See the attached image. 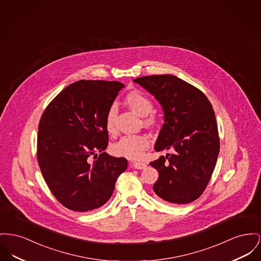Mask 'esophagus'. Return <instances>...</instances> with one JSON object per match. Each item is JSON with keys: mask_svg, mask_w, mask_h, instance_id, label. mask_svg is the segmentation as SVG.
<instances>
[{"mask_svg": "<svg viewBox=\"0 0 261 261\" xmlns=\"http://www.w3.org/2000/svg\"><path fill=\"white\" fill-rule=\"evenodd\" d=\"M147 167L145 163H133V168L137 169H144Z\"/></svg>", "mask_w": 261, "mask_h": 261, "instance_id": "34e87169", "label": "esophagus"}]
</instances>
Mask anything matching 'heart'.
Segmentation results:
<instances>
[{
	"mask_svg": "<svg viewBox=\"0 0 261 261\" xmlns=\"http://www.w3.org/2000/svg\"><path fill=\"white\" fill-rule=\"evenodd\" d=\"M125 103L140 116H147L153 111L152 101L139 91L128 92L125 96ZM116 117L117 108L113 105L108 109L106 117V127L109 134H114L116 132ZM144 123L146 126L152 127L155 124V119L153 116H150L144 120ZM149 146L150 140L145 135H126L112 144L111 151L115 155L135 161L143 158Z\"/></svg>",
	"mask_w": 261,
	"mask_h": 261,
	"instance_id": "heart-1",
	"label": "heart"
}]
</instances>
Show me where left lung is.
I'll use <instances>...</instances> for the list:
<instances>
[{
	"label": "left lung",
	"mask_w": 261,
	"mask_h": 261,
	"mask_svg": "<svg viewBox=\"0 0 261 261\" xmlns=\"http://www.w3.org/2000/svg\"><path fill=\"white\" fill-rule=\"evenodd\" d=\"M159 101L164 124L154 144L155 152L170 150L150 165L158 169L154 193L173 204L199 198L209 182L220 150L212 105L203 92L172 75L133 80Z\"/></svg>",
	"instance_id": "obj_1"
}]
</instances>
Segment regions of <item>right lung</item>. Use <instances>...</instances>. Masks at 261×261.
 Returning a JSON list of instances; mask_svg holds the SVG:
<instances>
[{"instance_id":"right-lung-1","label":"right lung","mask_w":261,"mask_h":261,"mask_svg":"<svg viewBox=\"0 0 261 261\" xmlns=\"http://www.w3.org/2000/svg\"><path fill=\"white\" fill-rule=\"evenodd\" d=\"M123 88L119 82L77 81L58 93L41 116L38 165L52 194L70 210L101 207L128 167L125 158L105 152L107 113Z\"/></svg>"}]
</instances>
